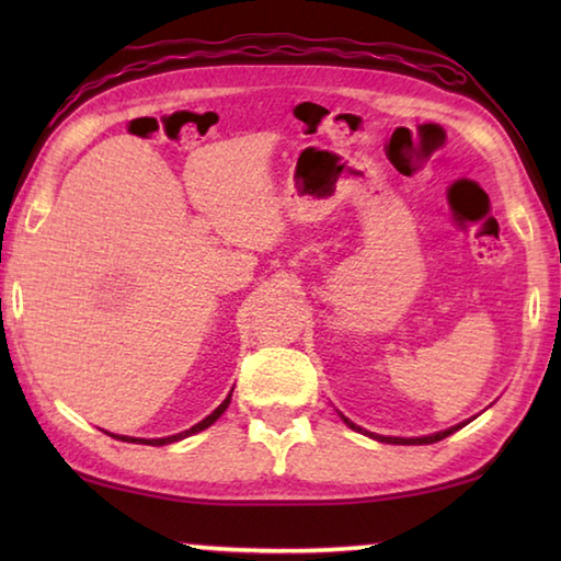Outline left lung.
<instances>
[{
  "instance_id": "obj_1",
  "label": "left lung",
  "mask_w": 561,
  "mask_h": 561,
  "mask_svg": "<svg viewBox=\"0 0 561 561\" xmlns=\"http://www.w3.org/2000/svg\"><path fill=\"white\" fill-rule=\"evenodd\" d=\"M341 417H344V415H341ZM344 423L348 425V428L360 431L358 425H354V423L348 421V417H344ZM458 428H462V425H455V428H448V431L435 433V435H425V438H383V435H374V433H366V435H371V438L381 440V443H393V445H428V443H438V440H443V438H448V435L455 433Z\"/></svg>"
}]
</instances>
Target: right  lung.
<instances>
[{"mask_svg": "<svg viewBox=\"0 0 561 561\" xmlns=\"http://www.w3.org/2000/svg\"><path fill=\"white\" fill-rule=\"evenodd\" d=\"M230 398H232V393L225 398V401L215 408V411L205 417V421H201L197 425H193V428L190 431H183V433H178V435H168V438H156V440H146V438H128V435H113V438H118V440H126V443H144V445H168V443H175V440H183V438H187V435H193V433H201V431H205V428H210V425L217 421V417H220L225 411H227V405H230Z\"/></svg>", "mask_w": 561, "mask_h": 561, "instance_id": "right-lung-1", "label": "right lung"}]
</instances>
